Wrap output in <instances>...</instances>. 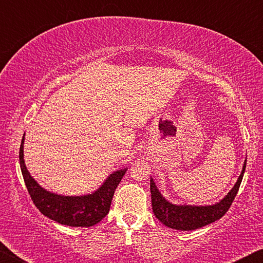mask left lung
I'll use <instances>...</instances> for the list:
<instances>
[{
	"label": "left lung",
	"instance_id": "obj_1",
	"mask_svg": "<svg viewBox=\"0 0 263 263\" xmlns=\"http://www.w3.org/2000/svg\"><path fill=\"white\" fill-rule=\"evenodd\" d=\"M245 168H246V160H245L241 174H240L237 183L234 184L232 190L219 203L210 206L174 205V204L167 202L162 197L153 180H151L153 213L163 225L174 230L193 231L211 224V222L220 219L228 212L230 206L232 205L234 197L238 194L239 186L241 184Z\"/></svg>",
	"mask_w": 263,
	"mask_h": 263
}]
</instances>
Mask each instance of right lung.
Returning <instances> with one entry per match:
<instances>
[{
  "label": "right lung",
  "instance_id": "add662e5",
  "mask_svg": "<svg viewBox=\"0 0 263 263\" xmlns=\"http://www.w3.org/2000/svg\"><path fill=\"white\" fill-rule=\"evenodd\" d=\"M23 142L20 147V164L26 189L34 205L44 216L62 225L75 228H89L100 222L108 215L115 190L123 179L126 169L111 174L101 188L87 196H60L43 189L29 174L23 159Z\"/></svg>",
  "mask_w": 263,
  "mask_h": 263
}]
</instances>
